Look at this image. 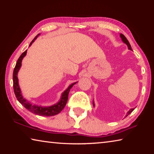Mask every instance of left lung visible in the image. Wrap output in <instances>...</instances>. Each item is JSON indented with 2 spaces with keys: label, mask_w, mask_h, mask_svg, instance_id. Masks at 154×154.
<instances>
[{
  "label": "left lung",
  "mask_w": 154,
  "mask_h": 154,
  "mask_svg": "<svg viewBox=\"0 0 154 154\" xmlns=\"http://www.w3.org/2000/svg\"><path fill=\"white\" fill-rule=\"evenodd\" d=\"M120 37L122 38V41H123V42L126 43V45H128V49H130V50H132L131 45H130V43H129V41H128V39H127V38H126V36H125L123 35V34H120ZM133 110H134V109H133V108L130 109V111L127 113V115L126 116V117H127L128 116L129 114L131 113L133 111Z\"/></svg>",
  "instance_id": "8db88e82"
}]
</instances>
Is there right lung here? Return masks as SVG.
I'll return each instance as SVG.
<instances>
[{"instance_id": "right-lung-1", "label": "right lung", "mask_w": 154, "mask_h": 154, "mask_svg": "<svg viewBox=\"0 0 154 154\" xmlns=\"http://www.w3.org/2000/svg\"><path fill=\"white\" fill-rule=\"evenodd\" d=\"M39 35L38 34V35H36L35 38L31 41L30 44V46L32 45V43L35 41V40L36 38V37ZM27 50H26L24 52H23L22 55L20 56V58H18L17 61L16 62V65L14 68V74H13V82H14V93L15 94V96L17 99V100L22 104V105L24 106V107L28 109V111H30L31 113H35V115H38V116H45V117H48V116H55V115L58 114L60 112L62 109L64 108L65 105L67 103L68 100V96H69V93L70 90L71 89V88L77 82L72 83L70 86L67 88V89L64 91V92L62 93V98L57 104L54 105H52L50 106H46V107H43V106H37V105H32V104H30L28 101H27L26 99L23 98V96L21 94V90L19 87V84H18V79H17V72L19 71V70L21 67V65H22V60L26 54Z\"/></svg>"}]
</instances>
